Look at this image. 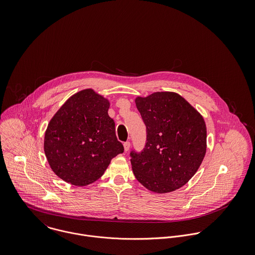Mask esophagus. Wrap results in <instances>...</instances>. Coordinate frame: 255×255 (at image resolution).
Listing matches in <instances>:
<instances>
[{"instance_id":"1","label":"esophagus","mask_w":255,"mask_h":255,"mask_svg":"<svg viewBox=\"0 0 255 255\" xmlns=\"http://www.w3.org/2000/svg\"><path fill=\"white\" fill-rule=\"evenodd\" d=\"M129 147H130V142H129V141H127V142L124 143V148H125V151H126V152L128 151Z\"/></svg>"}]
</instances>
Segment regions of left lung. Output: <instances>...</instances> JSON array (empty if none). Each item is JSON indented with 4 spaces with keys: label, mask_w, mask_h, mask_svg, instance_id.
I'll list each match as a JSON object with an SVG mask.
<instances>
[{
    "label": "left lung",
    "mask_w": 255,
    "mask_h": 255,
    "mask_svg": "<svg viewBox=\"0 0 255 255\" xmlns=\"http://www.w3.org/2000/svg\"><path fill=\"white\" fill-rule=\"evenodd\" d=\"M146 126L145 147L130 152L136 180L157 193L174 191L188 182L206 153L203 117L176 92H154L136 97Z\"/></svg>",
    "instance_id": "8db88e82"
}]
</instances>
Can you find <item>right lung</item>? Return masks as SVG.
<instances>
[{"instance_id": "add662e5", "label": "right lung", "mask_w": 255, "mask_h": 255, "mask_svg": "<svg viewBox=\"0 0 255 255\" xmlns=\"http://www.w3.org/2000/svg\"><path fill=\"white\" fill-rule=\"evenodd\" d=\"M109 107L107 98L87 88L71 96L49 122L44 152L52 171L63 181L78 186L92 183L124 152Z\"/></svg>"}]
</instances>
